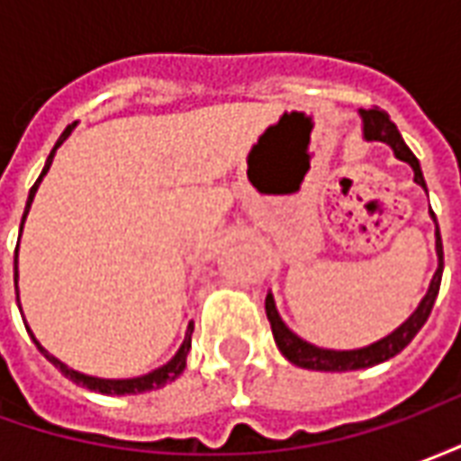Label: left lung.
<instances>
[{
  "instance_id": "obj_1",
  "label": "left lung",
  "mask_w": 461,
  "mask_h": 461,
  "mask_svg": "<svg viewBox=\"0 0 461 461\" xmlns=\"http://www.w3.org/2000/svg\"><path fill=\"white\" fill-rule=\"evenodd\" d=\"M360 118H363V135L366 140H380L387 142L395 155L402 162H407L412 170H415V182L422 185L427 190L425 177H422V170H420V160H417L412 150L407 148L402 135L395 128V122L390 121V115L385 111H380L377 105L373 108H363L360 111ZM432 220H435V212H432ZM437 221V220H435ZM437 257H439V267H437L435 276H432V284L427 289L425 299L420 301L417 311L410 316V319L400 326L397 330H393L390 336H385L383 340H377L373 346L357 348V350H326V348H316L306 343L303 339H299L294 330L286 329V323L281 321L279 311L274 306V299L271 294L267 296V319L271 323V333H274V340L284 356L289 357L294 366L306 367V370H326V373H346V370H360V367H370L383 363V360H390L395 357L402 348H407V343L415 339L420 329L425 326V321L429 319L432 313V306H435L437 294H439V284H442V269H445V251H442V237H439V227H437Z\"/></svg>"
}]
</instances>
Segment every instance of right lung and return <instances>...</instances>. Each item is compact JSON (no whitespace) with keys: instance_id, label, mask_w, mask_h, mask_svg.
<instances>
[{"instance_id":"obj_1","label":"right lung","mask_w":461,"mask_h":461,"mask_svg":"<svg viewBox=\"0 0 461 461\" xmlns=\"http://www.w3.org/2000/svg\"><path fill=\"white\" fill-rule=\"evenodd\" d=\"M71 131H74V125H68L64 132H61V138L56 140L54 150H51V155H49V160H46L44 170H41V175H39V180L34 182V187L29 190V200H26V210H24V217H22V224H24L26 220V212H29V207H32V200H34L36 190H39V182L44 180L46 170L51 167V160H54V152L56 148L61 145V142L71 135ZM19 237H22V231H19ZM16 251H19V244H16ZM16 251H14V291L19 289L16 286ZM19 296V294H16ZM192 330H194V323H190L187 326V333H185V340H182L180 350L175 353V357H172L170 363H165L162 367H158V370H152V373H148V375H140V377H128V380H104V377H91V375H84V373H76V370H71V367H66L59 357H54L51 353H46L44 348L39 346V340L34 339L36 348L44 353L51 363H54L61 373H64L68 380H74V383H78V385L88 387V390H95V393H104V395H135V393H148V390H158V387H165L167 383H172L175 377L182 375V370H185V366H187V353H190V346H192ZM32 333V330H29Z\"/></svg>"}]
</instances>
